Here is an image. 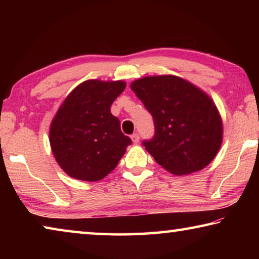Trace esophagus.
Wrapping results in <instances>:
<instances>
[{"mask_svg": "<svg viewBox=\"0 0 259 259\" xmlns=\"http://www.w3.org/2000/svg\"><path fill=\"white\" fill-rule=\"evenodd\" d=\"M131 140H133L134 144H137L139 142V135L138 134L131 135Z\"/></svg>", "mask_w": 259, "mask_h": 259, "instance_id": "obj_1", "label": "esophagus"}]
</instances>
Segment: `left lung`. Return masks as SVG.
I'll list each match as a JSON object with an SVG mask.
<instances>
[{"instance_id":"1","label":"left lung","mask_w":259,"mask_h":259,"mask_svg":"<svg viewBox=\"0 0 259 259\" xmlns=\"http://www.w3.org/2000/svg\"><path fill=\"white\" fill-rule=\"evenodd\" d=\"M153 116L155 133L143 145L174 175L203 169L219 151L223 122L216 105L202 90L175 75L146 76L131 83Z\"/></svg>"}]
</instances>
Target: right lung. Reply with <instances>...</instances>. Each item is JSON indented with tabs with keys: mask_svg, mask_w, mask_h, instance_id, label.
I'll return each instance as SVG.
<instances>
[{
	"mask_svg": "<svg viewBox=\"0 0 259 259\" xmlns=\"http://www.w3.org/2000/svg\"><path fill=\"white\" fill-rule=\"evenodd\" d=\"M123 81L88 80L61 104L50 125L52 153L61 169L78 181L97 182L115 169L131 139L121 131L111 105Z\"/></svg>",
	"mask_w": 259,
	"mask_h": 259,
	"instance_id": "1",
	"label": "right lung"
}]
</instances>
